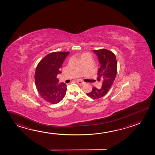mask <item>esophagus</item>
I'll list each match as a JSON object with an SVG mask.
<instances>
[{
    "label": "esophagus",
    "mask_w": 155,
    "mask_h": 155,
    "mask_svg": "<svg viewBox=\"0 0 155 155\" xmlns=\"http://www.w3.org/2000/svg\"><path fill=\"white\" fill-rule=\"evenodd\" d=\"M77 83H78L79 84H81V85H85V82L81 81H77Z\"/></svg>",
    "instance_id": "esophagus-1"
}]
</instances>
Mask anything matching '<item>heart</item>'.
I'll list each match as a JSON object with an SVG mask.
<instances>
[{"mask_svg": "<svg viewBox=\"0 0 155 155\" xmlns=\"http://www.w3.org/2000/svg\"><path fill=\"white\" fill-rule=\"evenodd\" d=\"M90 56H91L90 53H87V52L83 53L82 54H81V59L84 58H86V57H90Z\"/></svg>", "mask_w": 155, "mask_h": 155, "instance_id": "1", "label": "heart"}]
</instances>
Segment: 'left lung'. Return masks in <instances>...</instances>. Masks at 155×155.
<instances>
[{
  "label": "left lung",
  "mask_w": 155,
  "mask_h": 155,
  "mask_svg": "<svg viewBox=\"0 0 155 155\" xmlns=\"http://www.w3.org/2000/svg\"><path fill=\"white\" fill-rule=\"evenodd\" d=\"M99 59L101 67L98 71V81H102V87H93L91 91L86 94L92 99L104 96L114 82L117 72V63L114 53L105 48L94 50Z\"/></svg>",
  "instance_id": "left-lung-1"
}]
</instances>
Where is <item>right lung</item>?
Here are the masks:
<instances>
[{"label": "right lung", "instance_id": "obj_1", "mask_svg": "<svg viewBox=\"0 0 155 155\" xmlns=\"http://www.w3.org/2000/svg\"><path fill=\"white\" fill-rule=\"evenodd\" d=\"M69 52H54L45 56L36 68L35 79L41 97L51 104L61 102L66 94V84H59L57 74H61L64 61Z\"/></svg>", "mask_w": 155, "mask_h": 155}]
</instances>
